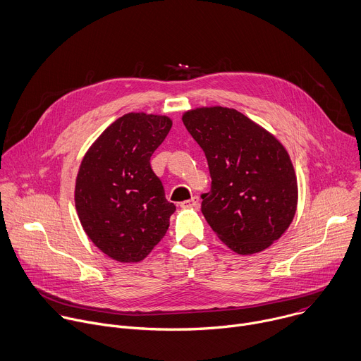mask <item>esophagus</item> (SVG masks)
<instances>
[{
	"label": "esophagus",
	"instance_id": "34e87169",
	"mask_svg": "<svg viewBox=\"0 0 361 361\" xmlns=\"http://www.w3.org/2000/svg\"><path fill=\"white\" fill-rule=\"evenodd\" d=\"M180 205H181L183 208H198L200 200H198V197H192V198H190V200H187V201H183Z\"/></svg>",
	"mask_w": 361,
	"mask_h": 361
}]
</instances>
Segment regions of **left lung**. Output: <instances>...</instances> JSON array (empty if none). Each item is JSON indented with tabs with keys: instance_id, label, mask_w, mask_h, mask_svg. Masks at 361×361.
<instances>
[{
	"instance_id": "obj_1",
	"label": "left lung",
	"mask_w": 361,
	"mask_h": 361,
	"mask_svg": "<svg viewBox=\"0 0 361 361\" xmlns=\"http://www.w3.org/2000/svg\"><path fill=\"white\" fill-rule=\"evenodd\" d=\"M183 123L204 150L211 191L201 211L221 241L239 255L269 248L289 228L298 180L282 143L241 111L197 107Z\"/></svg>"
}]
</instances>
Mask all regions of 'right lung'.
<instances>
[{
  "instance_id": "add662e5",
  "label": "right lung",
  "mask_w": 361,
  "mask_h": 361,
  "mask_svg": "<svg viewBox=\"0 0 361 361\" xmlns=\"http://www.w3.org/2000/svg\"><path fill=\"white\" fill-rule=\"evenodd\" d=\"M160 114L128 113L86 152L75 205L90 241L117 262H140L166 235L176 205L166 200L150 157L171 129Z\"/></svg>"
}]
</instances>
